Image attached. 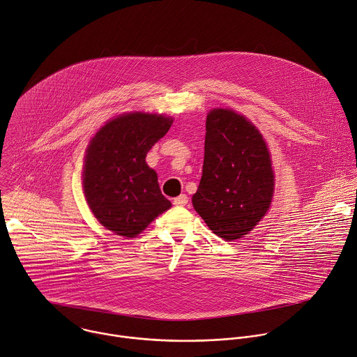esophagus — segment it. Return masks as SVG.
Returning <instances> with one entry per match:
<instances>
[{"label": "esophagus", "mask_w": 357, "mask_h": 357, "mask_svg": "<svg viewBox=\"0 0 357 357\" xmlns=\"http://www.w3.org/2000/svg\"><path fill=\"white\" fill-rule=\"evenodd\" d=\"M175 206H186L188 204V196L186 195H179L178 197L174 199Z\"/></svg>", "instance_id": "34e87169"}]
</instances>
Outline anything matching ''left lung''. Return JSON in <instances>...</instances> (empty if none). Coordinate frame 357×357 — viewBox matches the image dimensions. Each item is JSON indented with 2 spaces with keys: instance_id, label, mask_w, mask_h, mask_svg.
I'll return each instance as SVG.
<instances>
[{
  "instance_id": "left-lung-1",
  "label": "left lung",
  "mask_w": 357,
  "mask_h": 357,
  "mask_svg": "<svg viewBox=\"0 0 357 357\" xmlns=\"http://www.w3.org/2000/svg\"><path fill=\"white\" fill-rule=\"evenodd\" d=\"M275 175L259 130L231 109L206 119L202 179L192 197L207 227L225 241L240 240L271 207Z\"/></svg>"
}]
</instances>
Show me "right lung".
Instances as JSON below:
<instances>
[{
    "mask_svg": "<svg viewBox=\"0 0 357 357\" xmlns=\"http://www.w3.org/2000/svg\"><path fill=\"white\" fill-rule=\"evenodd\" d=\"M172 119L157 113H125L106 122L85 151L82 186L96 220L117 235L133 238L172 204L146 157Z\"/></svg>",
    "mask_w": 357,
    "mask_h": 357,
    "instance_id": "add662e5",
    "label": "right lung"
}]
</instances>
